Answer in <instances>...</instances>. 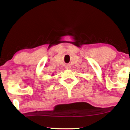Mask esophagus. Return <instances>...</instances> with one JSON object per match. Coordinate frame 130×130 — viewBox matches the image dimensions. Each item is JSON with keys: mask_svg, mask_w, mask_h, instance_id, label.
<instances>
[{"mask_svg": "<svg viewBox=\"0 0 130 130\" xmlns=\"http://www.w3.org/2000/svg\"><path fill=\"white\" fill-rule=\"evenodd\" d=\"M70 67H67V69H70Z\"/></svg>", "mask_w": 130, "mask_h": 130, "instance_id": "34e87169", "label": "esophagus"}]
</instances>
